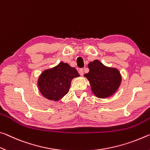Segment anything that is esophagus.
<instances>
[{
	"label": "esophagus",
	"instance_id": "esophagus-1",
	"mask_svg": "<svg viewBox=\"0 0 150 150\" xmlns=\"http://www.w3.org/2000/svg\"><path fill=\"white\" fill-rule=\"evenodd\" d=\"M78 72H79L81 76H82L84 74V69H83V68H80V69L78 70Z\"/></svg>",
	"mask_w": 150,
	"mask_h": 150
}]
</instances>
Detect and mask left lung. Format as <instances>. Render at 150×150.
<instances>
[{
    "instance_id": "left-lung-1",
    "label": "left lung",
    "mask_w": 150,
    "mask_h": 150,
    "mask_svg": "<svg viewBox=\"0 0 150 150\" xmlns=\"http://www.w3.org/2000/svg\"><path fill=\"white\" fill-rule=\"evenodd\" d=\"M89 72L84 76L89 80L92 92L96 96L105 98L114 94L122 81L121 74L116 68L107 67L95 60L88 64Z\"/></svg>"
}]
</instances>
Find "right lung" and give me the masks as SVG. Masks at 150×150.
<instances>
[{"label":"right lung","instance_id":"right-lung-1","mask_svg":"<svg viewBox=\"0 0 150 150\" xmlns=\"http://www.w3.org/2000/svg\"><path fill=\"white\" fill-rule=\"evenodd\" d=\"M80 76L74 68L61 62L58 66L41 74L38 86L41 94L48 100L58 101L69 91L71 81Z\"/></svg>","mask_w":150,"mask_h":150}]
</instances>
